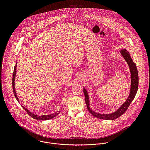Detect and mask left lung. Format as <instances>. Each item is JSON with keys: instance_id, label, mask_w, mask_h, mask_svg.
<instances>
[{"instance_id": "1", "label": "left lung", "mask_w": 150, "mask_h": 150, "mask_svg": "<svg viewBox=\"0 0 150 150\" xmlns=\"http://www.w3.org/2000/svg\"><path fill=\"white\" fill-rule=\"evenodd\" d=\"M120 53L121 55L124 57V59L126 61L127 63L128 64L129 70L130 72L131 84H130V92L129 94L128 98H127L126 101L115 111L112 113H109V114L98 113L93 111L92 109L90 107L89 96L88 91L85 88H84L83 92L85 95V101H86L87 108L89 111V112L96 118L103 119V120H114L120 117L128 109L129 106L134 99L136 95V93L137 92L138 86H139V76H138V71L136 67V65L132 61V59L130 56L129 52L126 49H122L120 51Z\"/></svg>"}]
</instances>
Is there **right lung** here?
Segmentation results:
<instances>
[{
	"instance_id": "obj_1",
	"label": "right lung",
	"mask_w": 150,
	"mask_h": 150,
	"mask_svg": "<svg viewBox=\"0 0 150 150\" xmlns=\"http://www.w3.org/2000/svg\"><path fill=\"white\" fill-rule=\"evenodd\" d=\"M17 60H16V64L15 66H14V72H13V80H12V86H13V92H14V95L15 96V98H16V99L17 100V101L20 103V100L18 99V98L17 96V94L16 93V88H15V79H16V73H17ZM22 107H23L24 110L27 112V113L31 117H32L34 119H36V120H42V121H44V120H50V119H52L54 117H56L60 112H61V110H62V107L60 108H61V110H59V111H55L51 114H47V115H38V114H36L33 112H32V111H30L29 110H28V108H26V107L22 106Z\"/></svg>"
}]
</instances>
